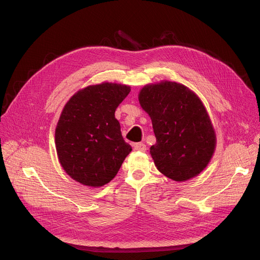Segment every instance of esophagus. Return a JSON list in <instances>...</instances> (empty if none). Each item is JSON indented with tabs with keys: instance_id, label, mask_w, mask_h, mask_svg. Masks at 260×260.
Here are the masks:
<instances>
[{
	"instance_id": "obj_1",
	"label": "esophagus",
	"mask_w": 260,
	"mask_h": 260,
	"mask_svg": "<svg viewBox=\"0 0 260 260\" xmlns=\"http://www.w3.org/2000/svg\"><path fill=\"white\" fill-rule=\"evenodd\" d=\"M134 149H135V151H139V152H145L146 151V145L142 142L135 143L134 144Z\"/></svg>"
}]
</instances>
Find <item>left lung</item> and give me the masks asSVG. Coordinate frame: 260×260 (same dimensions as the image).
Segmentation results:
<instances>
[{
  "label": "left lung",
  "mask_w": 260,
  "mask_h": 260,
  "mask_svg": "<svg viewBox=\"0 0 260 260\" xmlns=\"http://www.w3.org/2000/svg\"><path fill=\"white\" fill-rule=\"evenodd\" d=\"M139 102L152 119L156 143L155 166L175 181H185L208 166L216 145L209 115L186 86L165 81L144 86Z\"/></svg>",
  "instance_id": "1"
}]
</instances>
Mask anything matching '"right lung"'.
Returning <instances> with one entry per match:
<instances>
[{
  "mask_svg": "<svg viewBox=\"0 0 260 260\" xmlns=\"http://www.w3.org/2000/svg\"><path fill=\"white\" fill-rule=\"evenodd\" d=\"M129 91L116 83L90 85L64 106L54 137L61 166L74 180L98 187L117 175L132 146L122 137L115 112Z\"/></svg>",
  "mask_w": 260,
  "mask_h": 260,
  "instance_id": "1",
  "label": "right lung"
}]
</instances>
